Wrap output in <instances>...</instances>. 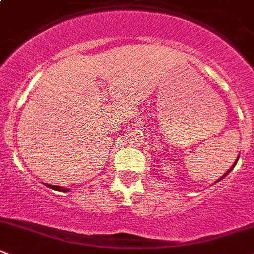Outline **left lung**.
<instances>
[{"label":"left lung","instance_id":"1","mask_svg":"<svg viewBox=\"0 0 254 254\" xmlns=\"http://www.w3.org/2000/svg\"><path fill=\"white\" fill-rule=\"evenodd\" d=\"M237 161H239V156H237V159H236V161H235V162H234V165H233V166H231V167H230V170H229V171H226V173L224 174V176H222V177H220V178H219V179H218V181H217V182L222 181V179H223V178H224V177L226 176V174H228V173H230V172H231V171H233V168H234V167H235V165H236V163H237ZM217 182H215V183H217Z\"/></svg>","mask_w":254,"mask_h":254}]
</instances>
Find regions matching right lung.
Listing matches in <instances>:
<instances>
[{
	"label": "right lung",
	"instance_id": "right-lung-1",
	"mask_svg": "<svg viewBox=\"0 0 254 254\" xmlns=\"http://www.w3.org/2000/svg\"><path fill=\"white\" fill-rule=\"evenodd\" d=\"M48 188H52V189L57 190V191H62V192H69L70 189H67V188H64V187H58V185H52V184H47Z\"/></svg>",
	"mask_w": 254,
	"mask_h": 254
}]
</instances>
